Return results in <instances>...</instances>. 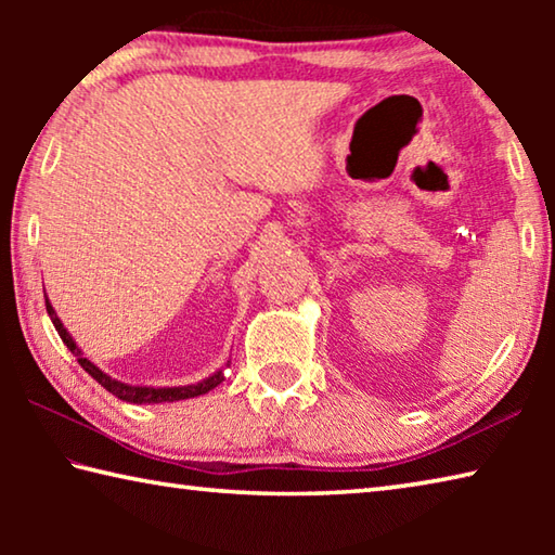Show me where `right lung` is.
Returning <instances> with one entry per match:
<instances>
[{
	"mask_svg": "<svg viewBox=\"0 0 555 555\" xmlns=\"http://www.w3.org/2000/svg\"><path fill=\"white\" fill-rule=\"evenodd\" d=\"M46 311H49L51 321H53V325H55V331H59V335H61V340L65 343V347H68V350H70L75 357H78L80 367L86 370L92 379L100 382L102 387H105L109 393H115V397L121 399V401H129V403H164V401L193 399V397H201V393H208L210 389L218 387L220 382H224V372H222V370L210 374L208 379H203V382H198V384H185V387H131V384L117 382V379H112L109 374L102 372L100 367H95V364H92V362L88 360V357H82L80 347L75 345L70 333L65 331L63 323H61V318L55 315V311H53V306H51L49 298H46Z\"/></svg>",
	"mask_w": 555,
	"mask_h": 555,
	"instance_id": "right-lung-1",
	"label": "right lung"
}]
</instances>
